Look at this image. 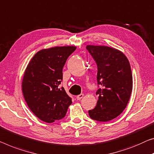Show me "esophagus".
<instances>
[{
    "mask_svg": "<svg viewBox=\"0 0 154 154\" xmlns=\"http://www.w3.org/2000/svg\"><path fill=\"white\" fill-rule=\"evenodd\" d=\"M83 97H84V94H79V95L77 96V100H80Z\"/></svg>",
    "mask_w": 154,
    "mask_h": 154,
    "instance_id": "obj_1",
    "label": "esophagus"
}]
</instances>
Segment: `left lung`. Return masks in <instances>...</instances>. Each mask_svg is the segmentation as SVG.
<instances>
[{"label": "left lung", "instance_id": "obj_1", "mask_svg": "<svg viewBox=\"0 0 154 154\" xmlns=\"http://www.w3.org/2000/svg\"><path fill=\"white\" fill-rule=\"evenodd\" d=\"M86 49L97 67V105L88 111L94 120L107 122L120 115L129 100L133 87L131 70L127 57L108 46L91 45Z\"/></svg>", "mask_w": 154, "mask_h": 154}]
</instances>
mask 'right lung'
Masks as SVG:
<instances>
[{
	"label": "right lung",
	"instance_id": "obj_1",
	"mask_svg": "<svg viewBox=\"0 0 154 154\" xmlns=\"http://www.w3.org/2000/svg\"><path fill=\"white\" fill-rule=\"evenodd\" d=\"M75 46L41 50L32 58L25 71L22 91L32 112L41 120L52 123L65 117L72 98L59 85L63 68Z\"/></svg>",
	"mask_w": 154,
	"mask_h": 154
}]
</instances>
